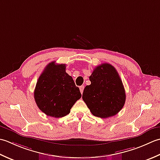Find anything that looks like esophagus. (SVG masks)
I'll list each match as a JSON object with an SVG mask.
<instances>
[{"label":"esophagus","instance_id":"obj_1","mask_svg":"<svg viewBox=\"0 0 160 160\" xmlns=\"http://www.w3.org/2000/svg\"><path fill=\"white\" fill-rule=\"evenodd\" d=\"M79 89H80V92L81 94H83V90H84V86H81L79 87Z\"/></svg>","mask_w":160,"mask_h":160}]
</instances>
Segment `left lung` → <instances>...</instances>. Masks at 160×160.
<instances>
[{"instance_id":"obj_1","label":"left lung","mask_w":160,"mask_h":160,"mask_svg":"<svg viewBox=\"0 0 160 160\" xmlns=\"http://www.w3.org/2000/svg\"><path fill=\"white\" fill-rule=\"evenodd\" d=\"M91 84L84 88L82 98L95 117L108 118L124 106L126 93L122 81L112 65L97 66L89 77Z\"/></svg>"}]
</instances>
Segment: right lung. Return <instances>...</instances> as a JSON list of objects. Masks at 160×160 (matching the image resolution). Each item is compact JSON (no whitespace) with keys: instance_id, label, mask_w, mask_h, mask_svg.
Masks as SVG:
<instances>
[{"instance_id":"right-lung-1","label":"right lung","mask_w":160,"mask_h":160,"mask_svg":"<svg viewBox=\"0 0 160 160\" xmlns=\"http://www.w3.org/2000/svg\"><path fill=\"white\" fill-rule=\"evenodd\" d=\"M66 64L51 62L39 77L34 92L38 108L48 116L59 118L70 112L81 97L72 77L66 73Z\"/></svg>"}]
</instances>
